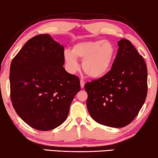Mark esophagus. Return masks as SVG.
I'll return each mask as SVG.
<instances>
[{
    "instance_id": "34e87169",
    "label": "esophagus",
    "mask_w": 158,
    "mask_h": 158,
    "mask_svg": "<svg viewBox=\"0 0 158 158\" xmlns=\"http://www.w3.org/2000/svg\"><path fill=\"white\" fill-rule=\"evenodd\" d=\"M85 81L82 80V79H81V80H80V85H81V88H83L84 86H85Z\"/></svg>"
}]
</instances>
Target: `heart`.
<instances>
[{
	"mask_svg": "<svg viewBox=\"0 0 158 158\" xmlns=\"http://www.w3.org/2000/svg\"><path fill=\"white\" fill-rule=\"evenodd\" d=\"M115 48L111 42L103 40L85 41L73 46L71 52H66L64 59L70 71L79 69L77 59L83 60L82 70L89 77H102L109 71L115 57Z\"/></svg>",
	"mask_w": 158,
	"mask_h": 158,
	"instance_id": "1",
	"label": "heart"
}]
</instances>
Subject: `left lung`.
<instances>
[{"mask_svg": "<svg viewBox=\"0 0 158 158\" xmlns=\"http://www.w3.org/2000/svg\"><path fill=\"white\" fill-rule=\"evenodd\" d=\"M109 71L85 85L87 106L94 120L103 125L123 127L139 114L147 95L144 60L129 40L121 39Z\"/></svg>", "mask_w": 158, "mask_h": 158, "instance_id": "8db88e82", "label": "left lung"}]
</instances>
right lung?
<instances>
[{
  "label": "right lung",
  "mask_w": 158,
  "mask_h": 158,
  "mask_svg": "<svg viewBox=\"0 0 158 158\" xmlns=\"http://www.w3.org/2000/svg\"><path fill=\"white\" fill-rule=\"evenodd\" d=\"M64 61L63 46L48 34L31 38L11 61V103L33 128L47 131L60 126L80 91L79 77L65 71Z\"/></svg>",
  "instance_id": "add662e5"
}]
</instances>
